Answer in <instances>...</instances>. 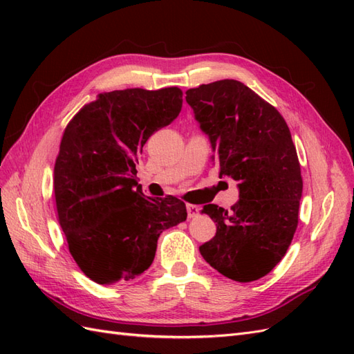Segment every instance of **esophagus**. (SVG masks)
I'll return each instance as SVG.
<instances>
[{
  "label": "esophagus",
  "mask_w": 354,
  "mask_h": 354,
  "mask_svg": "<svg viewBox=\"0 0 354 354\" xmlns=\"http://www.w3.org/2000/svg\"><path fill=\"white\" fill-rule=\"evenodd\" d=\"M186 209H187V216L190 218L196 217L198 214H199V211H201V208L198 205H194V203H186Z\"/></svg>",
  "instance_id": "obj_1"
}]
</instances>
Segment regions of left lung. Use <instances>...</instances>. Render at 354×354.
I'll use <instances>...</instances> for the list:
<instances>
[{
  "label": "left lung",
  "instance_id": "8db88e82",
  "mask_svg": "<svg viewBox=\"0 0 354 354\" xmlns=\"http://www.w3.org/2000/svg\"><path fill=\"white\" fill-rule=\"evenodd\" d=\"M186 100L209 137L220 176L239 183L230 211L203 207L217 232L201 255L232 281L260 279L283 259L298 226L303 178L291 131L274 106L239 81L202 84Z\"/></svg>",
  "mask_w": 354,
  "mask_h": 354
}]
</instances>
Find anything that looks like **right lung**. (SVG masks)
<instances>
[{"label":"right lung","instance_id":"1","mask_svg":"<svg viewBox=\"0 0 354 354\" xmlns=\"http://www.w3.org/2000/svg\"><path fill=\"white\" fill-rule=\"evenodd\" d=\"M181 103L178 87L100 93L65 128L53 177L57 218L75 263L95 283L142 274L159 234L187 217L183 201L136 189L138 153Z\"/></svg>","mask_w":354,"mask_h":354}]
</instances>
